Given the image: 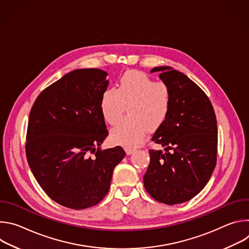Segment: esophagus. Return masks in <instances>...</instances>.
<instances>
[{
  "label": "esophagus",
  "instance_id": "34e87169",
  "mask_svg": "<svg viewBox=\"0 0 249 249\" xmlns=\"http://www.w3.org/2000/svg\"><path fill=\"white\" fill-rule=\"evenodd\" d=\"M125 152H126L127 155H132V154L135 152V150H134V149H131V148H126V149H125Z\"/></svg>",
  "mask_w": 249,
  "mask_h": 249
}]
</instances>
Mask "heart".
Instances as JSON below:
<instances>
[{"instance_id": "heart-1", "label": "heart", "mask_w": 249, "mask_h": 249, "mask_svg": "<svg viewBox=\"0 0 249 249\" xmlns=\"http://www.w3.org/2000/svg\"><path fill=\"white\" fill-rule=\"evenodd\" d=\"M128 106L129 116L121 120L110 133L115 144L134 148L143 143L148 131L160 128L171 108V91L163 82H156L149 75L130 71L120 76L117 89H106L99 107L105 121L114 125Z\"/></svg>"}]
</instances>
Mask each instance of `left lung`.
Here are the masks:
<instances>
[{
	"label": "left lung",
	"instance_id": "left-lung-1",
	"mask_svg": "<svg viewBox=\"0 0 249 249\" xmlns=\"http://www.w3.org/2000/svg\"><path fill=\"white\" fill-rule=\"evenodd\" d=\"M154 72H160V80L170 89L171 108L152 138L165 152L150 150L144 185L155 200L180 204L196 196L215 169L216 114L206 93L186 75L167 66L156 67Z\"/></svg>",
	"mask_w": 249,
	"mask_h": 249
}]
</instances>
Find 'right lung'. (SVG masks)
I'll list each match as a JSON object with an SVG mask.
<instances>
[{
	"label": "right lung",
	"mask_w": 249,
	"mask_h": 249,
	"mask_svg": "<svg viewBox=\"0 0 249 249\" xmlns=\"http://www.w3.org/2000/svg\"><path fill=\"white\" fill-rule=\"evenodd\" d=\"M107 73L77 69L46 88L29 113L25 153L44 192L58 204L82 210L107 194L121 147L100 150L107 137L99 102Z\"/></svg>",
	"instance_id": "right-lung-1"
}]
</instances>
